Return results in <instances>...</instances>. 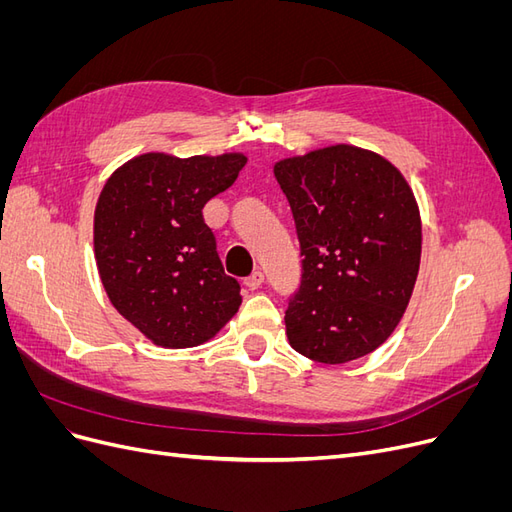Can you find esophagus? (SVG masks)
I'll list each match as a JSON object with an SVG mask.
<instances>
[{
    "label": "esophagus",
    "mask_w": 512,
    "mask_h": 512,
    "mask_svg": "<svg viewBox=\"0 0 512 512\" xmlns=\"http://www.w3.org/2000/svg\"><path fill=\"white\" fill-rule=\"evenodd\" d=\"M262 282H265V275H262V271H254L250 277H245V280H243L245 288H250V290L260 288Z\"/></svg>",
    "instance_id": "1"
}]
</instances>
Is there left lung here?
Listing matches in <instances>:
<instances>
[{"instance_id":"obj_1","label":"left lung","mask_w":512,"mask_h":512,"mask_svg":"<svg viewBox=\"0 0 512 512\" xmlns=\"http://www.w3.org/2000/svg\"><path fill=\"white\" fill-rule=\"evenodd\" d=\"M303 256L286 309L290 346L342 365L374 352L404 316L421 265V213L401 170L380 153L329 145L277 160Z\"/></svg>"}]
</instances>
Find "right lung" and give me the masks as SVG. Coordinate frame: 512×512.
<instances>
[{
    "label": "right lung",
    "mask_w": 512,
    "mask_h": 512,
    "mask_svg": "<svg viewBox=\"0 0 512 512\" xmlns=\"http://www.w3.org/2000/svg\"><path fill=\"white\" fill-rule=\"evenodd\" d=\"M245 162L239 151H147L104 183L94 211L100 280L117 312L156 346H200L237 314L239 282L224 273L203 207Z\"/></svg>",
    "instance_id": "right-lung-1"
}]
</instances>
